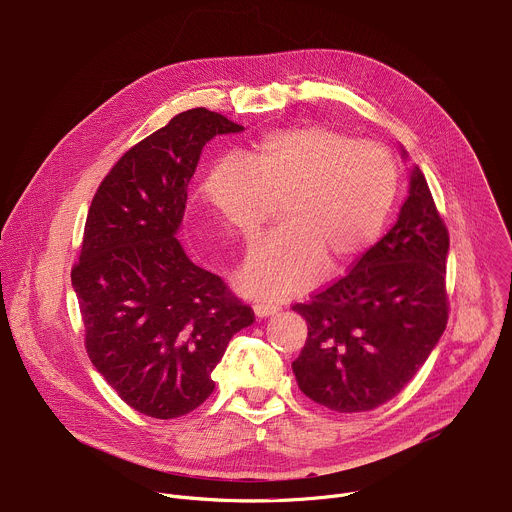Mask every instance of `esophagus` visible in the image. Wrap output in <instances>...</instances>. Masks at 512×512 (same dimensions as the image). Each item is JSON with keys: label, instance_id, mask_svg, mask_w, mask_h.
Returning <instances> with one entry per match:
<instances>
[{"label": "esophagus", "instance_id": "1", "mask_svg": "<svg viewBox=\"0 0 512 512\" xmlns=\"http://www.w3.org/2000/svg\"><path fill=\"white\" fill-rule=\"evenodd\" d=\"M277 306H273V304H255L253 306V312H255V316L257 318H269V316H273V314H277Z\"/></svg>", "mask_w": 512, "mask_h": 512}]
</instances>
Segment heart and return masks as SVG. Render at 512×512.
I'll return each mask as SVG.
<instances>
[{
	"mask_svg": "<svg viewBox=\"0 0 512 512\" xmlns=\"http://www.w3.org/2000/svg\"><path fill=\"white\" fill-rule=\"evenodd\" d=\"M399 186L395 158L377 143L308 125L261 135L237 160L202 176V202L251 241L283 202V229L257 243L237 273L243 294L279 302L318 273L354 263L381 235Z\"/></svg>",
	"mask_w": 512,
	"mask_h": 512,
	"instance_id": "obj_1",
	"label": "heart"
}]
</instances>
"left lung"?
<instances>
[{"instance_id":"obj_1","label":"left lung","mask_w":512,"mask_h":512,"mask_svg":"<svg viewBox=\"0 0 512 512\" xmlns=\"http://www.w3.org/2000/svg\"><path fill=\"white\" fill-rule=\"evenodd\" d=\"M401 156L407 160L403 145ZM448 251V229L413 166L391 231L348 275L294 306L308 324V340L291 362L300 391L338 413L393 399L446 330Z\"/></svg>"}]
</instances>
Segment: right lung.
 I'll return each instance as SVG.
<instances>
[{
	"label": "right lung",
	"instance_id": "add662e5",
	"mask_svg": "<svg viewBox=\"0 0 512 512\" xmlns=\"http://www.w3.org/2000/svg\"><path fill=\"white\" fill-rule=\"evenodd\" d=\"M245 127L204 107L145 137L101 182L70 273L95 369L135 411L174 419L214 391L212 371L255 316L176 239L190 178L214 135Z\"/></svg>",
	"mask_w": 512,
	"mask_h": 512
}]
</instances>
